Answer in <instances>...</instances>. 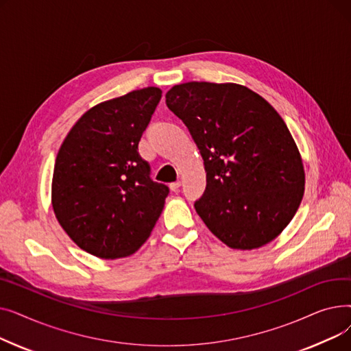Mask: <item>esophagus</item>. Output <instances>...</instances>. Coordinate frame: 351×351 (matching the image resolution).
<instances>
[{"instance_id":"1","label":"esophagus","mask_w":351,"mask_h":351,"mask_svg":"<svg viewBox=\"0 0 351 351\" xmlns=\"http://www.w3.org/2000/svg\"><path fill=\"white\" fill-rule=\"evenodd\" d=\"M169 186H171V191H173V192H178V191H179V188H180V180L172 182Z\"/></svg>"}]
</instances>
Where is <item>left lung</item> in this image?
<instances>
[{"mask_svg": "<svg viewBox=\"0 0 351 351\" xmlns=\"http://www.w3.org/2000/svg\"><path fill=\"white\" fill-rule=\"evenodd\" d=\"M166 105L204 158L206 189L195 209L209 230L232 249L271 242L304 193L302 158L282 117L237 84L175 85Z\"/></svg>", "mask_w": 351, "mask_h": 351, "instance_id": "1", "label": "left lung"}]
</instances>
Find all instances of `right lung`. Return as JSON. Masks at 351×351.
<instances>
[{"mask_svg": "<svg viewBox=\"0 0 351 351\" xmlns=\"http://www.w3.org/2000/svg\"><path fill=\"white\" fill-rule=\"evenodd\" d=\"M160 97L159 88L149 86L90 108L55 159V216L73 242L102 259L138 250L169 195L165 183L151 179V165L138 152Z\"/></svg>", "mask_w": 351, "mask_h": 351, "instance_id": "add662e5", "label": "right lung"}]
</instances>
